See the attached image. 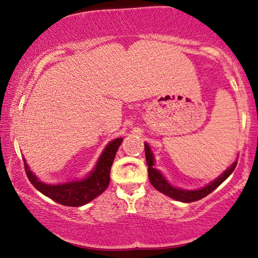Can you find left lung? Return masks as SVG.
I'll return each instance as SVG.
<instances>
[{
  "label": "left lung",
  "instance_id": "1",
  "mask_svg": "<svg viewBox=\"0 0 258 258\" xmlns=\"http://www.w3.org/2000/svg\"><path fill=\"white\" fill-rule=\"evenodd\" d=\"M145 154H146V161H147L148 164V177L149 180H151L152 185L155 187L157 191L162 192L168 197H170L172 199H176L178 202H183V203H191V202H197L199 199H202L204 197H206L207 195H210L211 192L214 191L217 187L220 185V184L228 178V176L232 174L235 169L237 162H234L232 164V167L227 169L224 174H222L220 177H218L214 182L210 183L209 185H206L205 187L199 190H182V189H177V187L171 186L170 184L167 182V179L163 177L162 174L159 170H156L154 168V156L149 149V146L147 144H145Z\"/></svg>",
  "mask_w": 258,
  "mask_h": 258
}]
</instances>
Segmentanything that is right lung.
Returning a JSON list of instances; mask_svg holds the SVG:
<instances>
[{
  "label": "right lung",
  "mask_w": 258,
  "mask_h": 258,
  "mask_svg": "<svg viewBox=\"0 0 258 258\" xmlns=\"http://www.w3.org/2000/svg\"><path fill=\"white\" fill-rule=\"evenodd\" d=\"M121 141V138L111 141L102 153L94 171H91L90 175L82 180L59 184V185H49L40 182L29 170L28 164L24 162L26 176L38 191L61 205L73 207L86 205L106 190L110 183V169Z\"/></svg>",
  "instance_id": "add662e5"
}]
</instances>
